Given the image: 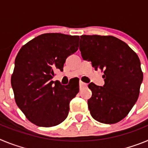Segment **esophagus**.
I'll list each match as a JSON object with an SVG mask.
<instances>
[{
    "label": "esophagus",
    "mask_w": 148,
    "mask_h": 148,
    "mask_svg": "<svg viewBox=\"0 0 148 148\" xmlns=\"http://www.w3.org/2000/svg\"><path fill=\"white\" fill-rule=\"evenodd\" d=\"M79 86H80L81 88H82V87H87V84H85L84 82L80 81V82H79Z\"/></svg>",
    "instance_id": "esophagus-1"
}]
</instances>
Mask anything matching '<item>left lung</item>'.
Instances as JSON below:
<instances>
[{"label": "left lung", "instance_id": "1", "mask_svg": "<svg viewBox=\"0 0 148 148\" xmlns=\"http://www.w3.org/2000/svg\"><path fill=\"white\" fill-rule=\"evenodd\" d=\"M79 45L83 59L104 72L103 87L92 82L88 85L90 114L101 123L119 122L138 99L143 80L140 60L126 43L113 36L82 35Z\"/></svg>", "mask_w": 148, "mask_h": 148}]
</instances>
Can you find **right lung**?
<instances>
[{
	"mask_svg": "<svg viewBox=\"0 0 148 148\" xmlns=\"http://www.w3.org/2000/svg\"><path fill=\"white\" fill-rule=\"evenodd\" d=\"M78 36L46 33L23 46L15 61L12 87L18 107L35 125L53 127L64 121L78 82L62 85L52 81L68 56L78 50Z\"/></svg>",
	"mask_w": 148,
	"mask_h": 148,
	"instance_id": "right-lung-1",
	"label": "right lung"
}]
</instances>
